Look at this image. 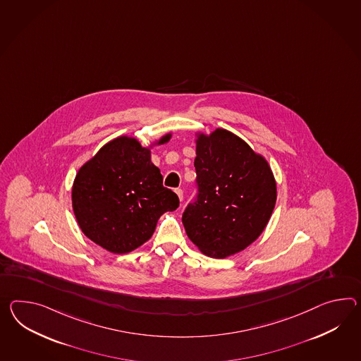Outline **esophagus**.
Here are the masks:
<instances>
[{"label":"esophagus","mask_w":361,"mask_h":361,"mask_svg":"<svg viewBox=\"0 0 361 361\" xmlns=\"http://www.w3.org/2000/svg\"><path fill=\"white\" fill-rule=\"evenodd\" d=\"M175 193L177 194L178 200H180V201H183V197H184V193H183V190H181V189H176V190H175Z\"/></svg>","instance_id":"1"}]
</instances>
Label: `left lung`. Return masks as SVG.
I'll return each mask as SVG.
<instances>
[{
  "label": "left lung",
  "mask_w": 361,
  "mask_h": 361,
  "mask_svg": "<svg viewBox=\"0 0 361 361\" xmlns=\"http://www.w3.org/2000/svg\"><path fill=\"white\" fill-rule=\"evenodd\" d=\"M194 135L200 195L183 224L201 253L223 259L261 236L276 203V181L264 155L236 134L216 128Z\"/></svg>",
  "instance_id": "1"
}]
</instances>
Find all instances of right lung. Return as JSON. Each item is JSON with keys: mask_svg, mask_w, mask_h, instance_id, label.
I'll use <instances>...</instances> for the list:
<instances>
[{"mask_svg": "<svg viewBox=\"0 0 361 361\" xmlns=\"http://www.w3.org/2000/svg\"><path fill=\"white\" fill-rule=\"evenodd\" d=\"M172 132L142 146L135 137L106 142L78 169L71 204L77 223L97 245L125 255L149 241L159 218L175 212L180 201L163 186L151 149L171 141Z\"/></svg>", "mask_w": 361, "mask_h": 361, "instance_id": "add662e5", "label": "right lung"}]
</instances>
